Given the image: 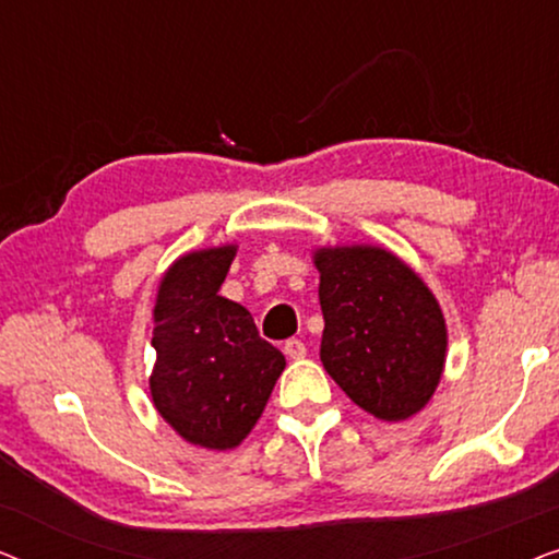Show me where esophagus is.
Segmentation results:
<instances>
[{
  "label": "esophagus",
  "mask_w": 559,
  "mask_h": 559,
  "mask_svg": "<svg viewBox=\"0 0 559 559\" xmlns=\"http://www.w3.org/2000/svg\"><path fill=\"white\" fill-rule=\"evenodd\" d=\"M285 354L289 358H305V354H308V346H305L302 341L289 338V341H285Z\"/></svg>",
  "instance_id": "esophagus-1"
}]
</instances>
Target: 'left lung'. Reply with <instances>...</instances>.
I'll return each instance as SVG.
<instances>
[{"mask_svg":"<svg viewBox=\"0 0 559 559\" xmlns=\"http://www.w3.org/2000/svg\"><path fill=\"white\" fill-rule=\"evenodd\" d=\"M316 266L325 371L373 417H412L430 402L445 366L448 331L438 300L379 247L320 249Z\"/></svg>","mask_w":559,"mask_h":559,"instance_id":"left-lung-1","label":"left lung"}]
</instances>
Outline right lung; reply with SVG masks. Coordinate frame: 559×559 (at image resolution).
Wrapping results in <instances>:
<instances>
[{
	"label": "right lung",
	"instance_id": "1",
	"mask_svg": "<svg viewBox=\"0 0 559 559\" xmlns=\"http://www.w3.org/2000/svg\"><path fill=\"white\" fill-rule=\"evenodd\" d=\"M236 247L180 257L159 282L152 402L173 430L211 450L236 448L262 417L285 356L239 302L218 295Z\"/></svg>",
	"mask_w": 559,
	"mask_h": 559
}]
</instances>
